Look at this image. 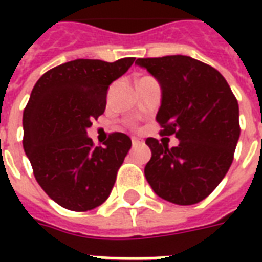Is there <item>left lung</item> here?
I'll list each match as a JSON object with an SVG mask.
<instances>
[{
	"label": "left lung",
	"mask_w": 262,
	"mask_h": 262,
	"mask_svg": "<svg viewBox=\"0 0 262 262\" xmlns=\"http://www.w3.org/2000/svg\"><path fill=\"white\" fill-rule=\"evenodd\" d=\"M127 69L120 60L78 59L49 70L32 90L24 111V150L37 184L69 210L102 205L130 150L123 133L101 129L92 139L86 132L105 111L109 85Z\"/></svg>",
	"instance_id": "1"
}]
</instances>
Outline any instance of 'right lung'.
Here are the masks:
<instances>
[{
	"mask_svg": "<svg viewBox=\"0 0 262 262\" xmlns=\"http://www.w3.org/2000/svg\"><path fill=\"white\" fill-rule=\"evenodd\" d=\"M163 88L156 120L161 140L146 142L151 159L146 180L160 198L177 205L203 201L225 178L240 136L238 105L222 75L184 59H150L144 66ZM174 134L179 143L168 144Z\"/></svg>",
	"mask_w": 262,
	"mask_h": 262,
	"instance_id": "1",
	"label": "right lung"
}]
</instances>
